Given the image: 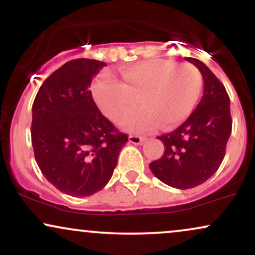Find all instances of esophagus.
<instances>
[{
    "instance_id": "1",
    "label": "esophagus",
    "mask_w": 255,
    "mask_h": 255,
    "mask_svg": "<svg viewBox=\"0 0 255 255\" xmlns=\"http://www.w3.org/2000/svg\"><path fill=\"white\" fill-rule=\"evenodd\" d=\"M128 139H129V141L134 145H140V144H142V142L145 141L144 136H137V135H129Z\"/></svg>"
}]
</instances>
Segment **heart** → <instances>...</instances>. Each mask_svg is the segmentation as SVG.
Here are the masks:
<instances>
[{
	"label": "heart",
	"instance_id": "heart-1",
	"mask_svg": "<svg viewBox=\"0 0 255 255\" xmlns=\"http://www.w3.org/2000/svg\"><path fill=\"white\" fill-rule=\"evenodd\" d=\"M124 83L104 74L93 84L92 96L105 116L121 124L138 106L145 108L125 122L135 133L170 129L191 116L203 90V75L194 64L154 60L128 64L121 69Z\"/></svg>",
	"mask_w": 255,
	"mask_h": 255
}]
</instances>
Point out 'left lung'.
Masks as SVG:
<instances>
[{"label": "left lung", "instance_id": "8db88e82", "mask_svg": "<svg viewBox=\"0 0 255 255\" xmlns=\"http://www.w3.org/2000/svg\"><path fill=\"white\" fill-rule=\"evenodd\" d=\"M204 79V96L192 115L171 133L158 136L164 153L150 163L158 180L178 189L204 183L218 170L231 134L230 101L224 85L206 64L193 57Z\"/></svg>", "mask_w": 255, "mask_h": 255}]
</instances>
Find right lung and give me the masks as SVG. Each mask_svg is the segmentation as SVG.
Here are the masks:
<instances>
[{"instance_id": "obj_1", "label": "right lung", "mask_w": 255, "mask_h": 255, "mask_svg": "<svg viewBox=\"0 0 255 255\" xmlns=\"http://www.w3.org/2000/svg\"><path fill=\"white\" fill-rule=\"evenodd\" d=\"M104 62L77 58L42 84L32 105L31 139L42 174L58 191L90 197L113 176L128 141L96 105L90 91Z\"/></svg>"}]
</instances>
